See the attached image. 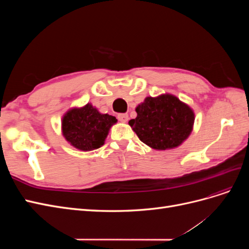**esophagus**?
Wrapping results in <instances>:
<instances>
[{"mask_svg": "<svg viewBox=\"0 0 249 249\" xmlns=\"http://www.w3.org/2000/svg\"><path fill=\"white\" fill-rule=\"evenodd\" d=\"M117 118H118L119 122H122V123H126L127 120H129V115L125 114V113H122V114H118Z\"/></svg>", "mask_w": 249, "mask_h": 249, "instance_id": "esophagus-1", "label": "esophagus"}]
</instances>
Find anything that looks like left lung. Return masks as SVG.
I'll return each instance as SVG.
<instances>
[{"mask_svg": "<svg viewBox=\"0 0 249 249\" xmlns=\"http://www.w3.org/2000/svg\"><path fill=\"white\" fill-rule=\"evenodd\" d=\"M137 117L129 124L139 139L158 150L175 148L189 137L194 112L172 94L147 96L136 107Z\"/></svg>", "mask_w": 249, "mask_h": 249, "instance_id": "obj_1", "label": "left lung"}]
</instances>
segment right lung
Here are the masks:
<instances>
[{
    "instance_id": "right-lung-1",
    "label": "right lung",
    "mask_w": 249,
    "mask_h": 249,
    "mask_svg": "<svg viewBox=\"0 0 249 249\" xmlns=\"http://www.w3.org/2000/svg\"><path fill=\"white\" fill-rule=\"evenodd\" d=\"M117 119L102 114L91 104L81 108H71L62 117V134L66 141L83 152H89L104 145L109 131Z\"/></svg>"
}]
</instances>
